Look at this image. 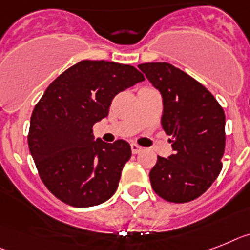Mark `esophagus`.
I'll return each instance as SVG.
<instances>
[{"label": "esophagus", "mask_w": 250, "mask_h": 250, "mask_svg": "<svg viewBox=\"0 0 250 250\" xmlns=\"http://www.w3.org/2000/svg\"><path fill=\"white\" fill-rule=\"evenodd\" d=\"M130 147H131V152H133L134 154L139 153L140 150L143 149V148L140 147V146H138V144H135V143H131V146H130Z\"/></svg>", "instance_id": "esophagus-1"}]
</instances>
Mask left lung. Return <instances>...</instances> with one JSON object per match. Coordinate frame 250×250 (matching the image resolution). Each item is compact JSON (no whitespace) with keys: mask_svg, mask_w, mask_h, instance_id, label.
I'll return each mask as SVG.
<instances>
[{"mask_svg":"<svg viewBox=\"0 0 250 250\" xmlns=\"http://www.w3.org/2000/svg\"><path fill=\"white\" fill-rule=\"evenodd\" d=\"M164 101L162 127L172 135L174 153L157 157L149 172L153 190L172 203L201 197L222 168L225 112L211 92L167 62L138 66Z\"/></svg>","mask_w":250,"mask_h":250,"instance_id":"1","label":"left lung"}]
</instances>
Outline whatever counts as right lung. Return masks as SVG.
I'll return each instance as SVG.
<instances>
[{
    "instance_id": "add662e5",
    "label": "right lung",
    "mask_w": 250,
    "mask_h": 250,
    "mask_svg": "<svg viewBox=\"0 0 250 250\" xmlns=\"http://www.w3.org/2000/svg\"><path fill=\"white\" fill-rule=\"evenodd\" d=\"M134 66L84 60L49 84L30 119L28 144L51 193L78 208L110 199L131 157L126 140L94 139L93 125L108 115L113 97L143 82Z\"/></svg>"
}]
</instances>
